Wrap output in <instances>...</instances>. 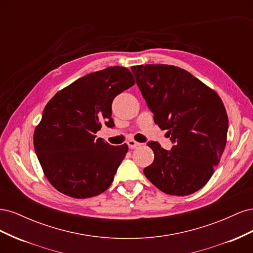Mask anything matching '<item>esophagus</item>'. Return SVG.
<instances>
[{"instance_id": "34e87169", "label": "esophagus", "mask_w": 253, "mask_h": 253, "mask_svg": "<svg viewBox=\"0 0 253 253\" xmlns=\"http://www.w3.org/2000/svg\"><path fill=\"white\" fill-rule=\"evenodd\" d=\"M139 144H140L139 142L135 141L134 139H129V140L127 141V145H128V148H129V149H135V148L138 147Z\"/></svg>"}]
</instances>
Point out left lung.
Instances as JSON below:
<instances>
[{
	"label": "left lung",
	"mask_w": 253,
	"mask_h": 253,
	"mask_svg": "<svg viewBox=\"0 0 253 253\" xmlns=\"http://www.w3.org/2000/svg\"><path fill=\"white\" fill-rule=\"evenodd\" d=\"M137 85L174 143L167 151L148 142L154 162L143 173L160 191L192 194L209 181L226 147L228 116L216 91L180 67L166 64L132 66Z\"/></svg>",
	"instance_id": "left-lung-1"
}]
</instances>
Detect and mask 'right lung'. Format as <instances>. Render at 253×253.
<instances>
[{"label":"right lung","mask_w":253,"mask_h":253,"mask_svg":"<svg viewBox=\"0 0 253 253\" xmlns=\"http://www.w3.org/2000/svg\"><path fill=\"white\" fill-rule=\"evenodd\" d=\"M134 84L127 68L111 66L76 80L45 106L34 147L45 176L59 192L88 198L111 186L127 144L115 147L95 134L103 126H115L114 98Z\"/></svg>","instance_id":"add662e5"}]
</instances>
